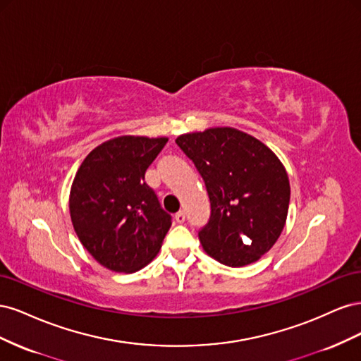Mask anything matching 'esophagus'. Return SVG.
Here are the masks:
<instances>
[{"mask_svg": "<svg viewBox=\"0 0 361 361\" xmlns=\"http://www.w3.org/2000/svg\"><path fill=\"white\" fill-rule=\"evenodd\" d=\"M174 220H176V223H179V224H182L183 221H185V212L183 211H180V212H178L176 215H174Z\"/></svg>", "mask_w": 361, "mask_h": 361, "instance_id": "obj_1", "label": "esophagus"}]
</instances>
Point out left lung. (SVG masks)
<instances>
[{
  "label": "left lung",
  "mask_w": 361,
  "mask_h": 361,
  "mask_svg": "<svg viewBox=\"0 0 361 361\" xmlns=\"http://www.w3.org/2000/svg\"><path fill=\"white\" fill-rule=\"evenodd\" d=\"M200 173L211 200L199 231L203 250L238 268L259 260L276 244L290 199L288 173L262 141L233 128H211L176 138Z\"/></svg>",
  "instance_id": "8db88e82"
}]
</instances>
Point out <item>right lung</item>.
I'll use <instances>...</instances> for the list:
<instances>
[{
	"label": "right lung",
	"instance_id": "right-lung-1",
	"mask_svg": "<svg viewBox=\"0 0 361 361\" xmlns=\"http://www.w3.org/2000/svg\"><path fill=\"white\" fill-rule=\"evenodd\" d=\"M169 138L123 135L93 149L72 183L69 209L81 244L105 268L135 272L171 226L145 173Z\"/></svg>",
	"mask_w": 361,
	"mask_h": 361
}]
</instances>
